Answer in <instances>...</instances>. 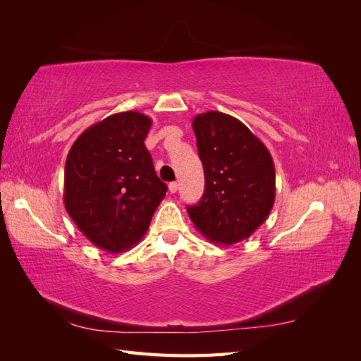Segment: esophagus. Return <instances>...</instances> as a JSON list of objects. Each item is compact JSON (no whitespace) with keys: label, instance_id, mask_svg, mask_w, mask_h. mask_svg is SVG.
Listing matches in <instances>:
<instances>
[{"label":"esophagus","instance_id":"esophagus-1","mask_svg":"<svg viewBox=\"0 0 361 361\" xmlns=\"http://www.w3.org/2000/svg\"><path fill=\"white\" fill-rule=\"evenodd\" d=\"M179 190V183L178 182H171L170 185H169V191L171 192V194H174Z\"/></svg>","mask_w":361,"mask_h":361}]
</instances>
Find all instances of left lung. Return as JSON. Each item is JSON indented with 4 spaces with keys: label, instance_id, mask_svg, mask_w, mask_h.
Instances as JSON below:
<instances>
[{
    "label": "left lung",
    "instance_id": "left-lung-1",
    "mask_svg": "<svg viewBox=\"0 0 361 361\" xmlns=\"http://www.w3.org/2000/svg\"><path fill=\"white\" fill-rule=\"evenodd\" d=\"M204 192L187 212L195 228L220 245L241 243L268 218L276 200L269 150L238 118L207 111L192 118Z\"/></svg>",
    "mask_w": 361,
    "mask_h": 361
}]
</instances>
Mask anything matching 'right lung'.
Returning <instances> with one entry per match:
<instances>
[{"label": "right lung", "instance_id": "obj_1", "mask_svg": "<svg viewBox=\"0 0 361 361\" xmlns=\"http://www.w3.org/2000/svg\"><path fill=\"white\" fill-rule=\"evenodd\" d=\"M150 126L138 111L111 114L87 128L68 154L64 207L84 236L110 253L135 245L166 197L145 146Z\"/></svg>", "mask_w": 361, "mask_h": 361}]
</instances>
